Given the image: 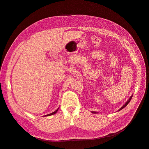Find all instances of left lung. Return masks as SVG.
Listing matches in <instances>:
<instances>
[{"instance_id":"left-lung-1","label":"left lung","mask_w":149,"mask_h":149,"mask_svg":"<svg viewBox=\"0 0 149 149\" xmlns=\"http://www.w3.org/2000/svg\"><path fill=\"white\" fill-rule=\"evenodd\" d=\"M132 96L131 97H130L129 98V100H128V101H127V102H126V103L125 104H124V106H123V107H122L120 108V109H119V111H120V110H121V109H123V108H124V107H125L126 106H127V105L128 104H129V102L130 101V100H131V99H132ZM92 112H93V113H96V112H94V111H93Z\"/></svg>"}]
</instances>
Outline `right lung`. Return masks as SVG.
<instances>
[{
	"instance_id": "right-lung-1",
	"label": "right lung",
	"mask_w": 149,
	"mask_h": 149,
	"mask_svg": "<svg viewBox=\"0 0 149 149\" xmlns=\"http://www.w3.org/2000/svg\"><path fill=\"white\" fill-rule=\"evenodd\" d=\"M58 109H57L55 111H54L53 112H52V113H51V114H47V115L45 116H51V115H53V114H55V113H56V112L58 111Z\"/></svg>"
}]
</instances>
